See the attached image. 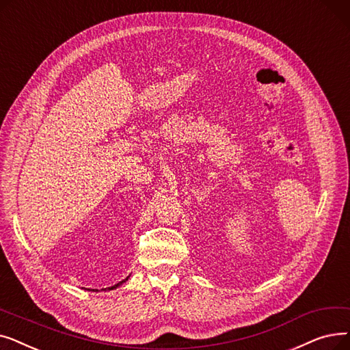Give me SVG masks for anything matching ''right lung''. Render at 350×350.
<instances>
[{"label":"right lung","mask_w":350,"mask_h":350,"mask_svg":"<svg viewBox=\"0 0 350 350\" xmlns=\"http://www.w3.org/2000/svg\"><path fill=\"white\" fill-rule=\"evenodd\" d=\"M125 280H128V278H126V279H124V280H121V282H120V284H116V285H113V286L108 288V289H115V288H118L120 285H122V284H124V282H125Z\"/></svg>","instance_id":"obj_1"}]
</instances>
